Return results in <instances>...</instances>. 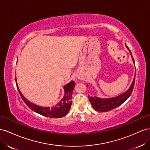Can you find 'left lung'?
<instances>
[{
  "label": "left lung",
  "instance_id": "obj_1",
  "mask_svg": "<svg viewBox=\"0 0 150 150\" xmlns=\"http://www.w3.org/2000/svg\"><path fill=\"white\" fill-rule=\"evenodd\" d=\"M125 45L126 46V48H127V50L129 51V52L131 53V56L132 57V62H133L134 64V59L132 56L131 51L126 44ZM135 75L136 74L134 75L133 80H132V82L130 85L129 88H128L126 91H125V92L121 94V95H119L117 97L107 98V99L104 98V99H102V98H100L98 97H91L88 96V99L90 102H91V103L92 104L93 108L97 111H99V112H107V111L112 110L113 109L116 108L118 106L121 105L131 96L134 85ZM88 86V85H87V87Z\"/></svg>",
  "mask_w": 150,
  "mask_h": 150
}]
</instances>
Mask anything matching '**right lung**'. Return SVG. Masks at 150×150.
Wrapping results in <instances>:
<instances>
[{"label": "right lung", "mask_w": 150, "mask_h": 150, "mask_svg": "<svg viewBox=\"0 0 150 150\" xmlns=\"http://www.w3.org/2000/svg\"><path fill=\"white\" fill-rule=\"evenodd\" d=\"M16 82L18 92L21 97H22L23 101L34 112L42 115H44L45 117H48L51 118H60L65 116L69 112L71 105V99L72 97V93L75 85V83L73 82V81H71V82L67 85H64L63 88L64 92H65L64 97L58 104L53 107H41L33 104L32 102L28 100L26 98H25L23 95V93L21 92L18 83H17L16 78Z\"/></svg>", "instance_id": "right-lung-1"}]
</instances>
